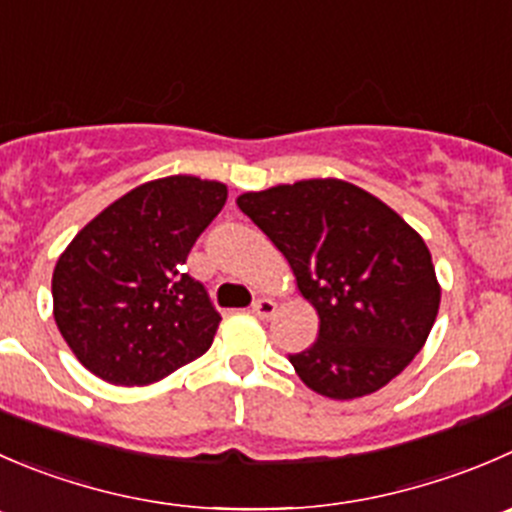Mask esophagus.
<instances>
[{
	"label": "esophagus",
	"mask_w": 512,
	"mask_h": 512,
	"mask_svg": "<svg viewBox=\"0 0 512 512\" xmlns=\"http://www.w3.org/2000/svg\"><path fill=\"white\" fill-rule=\"evenodd\" d=\"M252 312H255L260 320H270V317L275 315V302L267 300V297H257V300L252 302Z\"/></svg>",
	"instance_id": "esophagus-1"
}]
</instances>
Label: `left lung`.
Returning <instances> with one entry per match:
<instances>
[{
    "mask_svg": "<svg viewBox=\"0 0 512 512\" xmlns=\"http://www.w3.org/2000/svg\"><path fill=\"white\" fill-rule=\"evenodd\" d=\"M237 207L265 232L320 315L290 355L307 388L352 400L385 388L423 350L440 285L423 237L385 202L342 180L245 192Z\"/></svg>",
    "mask_w": 512,
    "mask_h": 512,
    "instance_id": "8db88e82",
    "label": "left lung"
}]
</instances>
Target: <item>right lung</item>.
<instances>
[{
	"label": "right lung",
	"mask_w": 512,
	"mask_h": 512,
	"mask_svg": "<svg viewBox=\"0 0 512 512\" xmlns=\"http://www.w3.org/2000/svg\"><path fill=\"white\" fill-rule=\"evenodd\" d=\"M227 200L222 182L172 175L99 212L59 255L54 322L77 360L112 385H150L197 360L220 312L185 272Z\"/></svg>",
	"instance_id": "add662e5"
}]
</instances>
